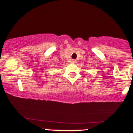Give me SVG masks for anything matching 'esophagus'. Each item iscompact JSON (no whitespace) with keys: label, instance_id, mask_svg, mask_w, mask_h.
I'll return each instance as SVG.
<instances>
[{"label":"esophagus","instance_id":"34e87169","mask_svg":"<svg viewBox=\"0 0 133 133\" xmlns=\"http://www.w3.org/2000/svg\"><path fill=\"white\" fill-rule=\"evenodd\" d=\"M76 62H77V61H76L75 59H71V62L72 64H76Z\"/></svg>","mask_w":133,"mask_h":133}]
</instances>
